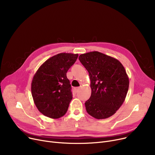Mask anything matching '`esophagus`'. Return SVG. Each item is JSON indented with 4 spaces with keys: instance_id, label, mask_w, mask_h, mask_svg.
Returning a JSON list of instances; mask_svg holds the SVG:
<instances>
[{
    "instance_id": "esophagus-1",
    "label": "esophagus",
    "mask_w": 155,
    "mask_h": 155,
    "mask_svg": "<svg viewBox=\"0 0 155 155\" xmlns=\"http://www.w3.org/2000/svg\"><path fill=\"white\" fill-rule=\"evenodd\" d=\"M79 89H80V87H76V88H75V92H78V91H79Z\"/></svg>"
}]
</instances>
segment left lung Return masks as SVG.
I'll use <instances>...</instances> for the list:
<instances>
[{"label":"left lung","mask_w":155,"mask_h":155,"mask_svg":"<svg viewBox=\"0 0 155 155\" xmlns=\"http://www.w3.org/2000/svg\"><path fill=\"white\" fill-rule=\"evenodd\" d=\"M89 73L91 96L85 103L89 115L97 119L114 114L124 102L129 81L123 65L117 59L99 51L78 58Z\"/></svg>","instance_id":"obj_1"}]
</instances>
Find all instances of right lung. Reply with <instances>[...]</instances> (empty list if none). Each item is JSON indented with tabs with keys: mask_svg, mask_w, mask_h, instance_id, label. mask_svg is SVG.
<instances>
[{
	"mask_svg": "<svg viewBox=\"0 0 155 155\" xmlns=\"http://www.w3.org/2000/svg\"><path fill=\"white\" fill-rule=\"evenodd\" d=\"M78 54L61 53L41 65L31 83V94L38 110L46 117L63 116L72 99L71 85L67 77Z\"/></svg>",
	"mask_w": 155,
	"mask_h": 155,
	"instance_id": "right-lung-1",
	"label": "right lung"
}]
</instances>
